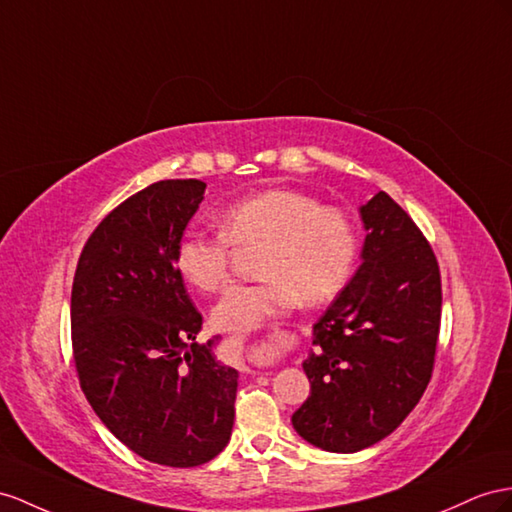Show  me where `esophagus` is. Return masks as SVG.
<instances>
[{
    "label": "esophagus",
    "mask_w": 512,
    "mask_h": 512,
    "mask_svg": "<svg viewBox=\"0 0 512 512\" xmlns=\"http://www.w3.org/2000/svg\"><path fill=\"white\" fill-rule=\"evenodd\" d=\"M296 348H298L296 333L274 331V333H268L264 339H259L257 346H251L248 352H253V357L259 365H277L287 355H292Z\"/></svg>",
    "instance_id": "1"
}]
</instances>
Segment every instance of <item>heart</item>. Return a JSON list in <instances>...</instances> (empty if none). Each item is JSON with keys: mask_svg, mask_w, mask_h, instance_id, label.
Wrapping results in <instances>:
<instances>
[{"mask_svg": "<svg viewBox=\"0 0 512 512\" xmlns=\"http://www.w3.org/2000/svg\"><path fill=\"white\" fill-rule=\"evenodd\" d=\"M218 233L190 229L175 246V266L190 285L218 292L231 281V246L264 244V281L222 296L214 322L225 331L255 329L294 307L329 303L350 283L359 259V231L344 209L290 188L246 194L220 214Z\"/></svg>", "mask_w": 512, "mask_h": 512, "instance_id": "1", "label": "heart"}]
</instances>
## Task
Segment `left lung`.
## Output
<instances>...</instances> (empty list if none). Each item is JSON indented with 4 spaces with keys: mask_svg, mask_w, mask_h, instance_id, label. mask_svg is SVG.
Masks as SVG:
<instances>
[{
    "mask_svg": "<svg viewBox=\"0 0 512 512\" xmlns=\"http://www.w3.org/2000/svg\"><path fill=\"white\" fill-rule=\"evenodd\" d=\"M363 264L313 324L311 396L296 432L326 452L385 439L426 391L441 326V272L415 220L378 192L361 207Z\"/></svg>",
    "mask_w": 512,
    "mask_h": 512,
    "instance_id": "1",
    "label": "left lung"
}]
</instances>
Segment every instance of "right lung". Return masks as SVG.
<instances>
[{
  "label": "right lung",
  "instance_id": "obj_1",
  "mask_svg": "<svg viewBox=\"0 0 512 512\" xmlns=\"http://www.w3.org/2000/svg\"><path fill=\"white\" fill-rule=\"evenodd\" d=\"M199 179H164L106 214L77 259L71 344L86 400L127 448L196 467L231 439L238 372L196 344L201 313L175 246L203 201Z\"/></svg>",
  "mask_w": 512,
  "mask_h": 512
}]
</instances>
